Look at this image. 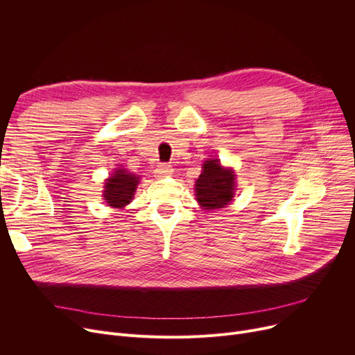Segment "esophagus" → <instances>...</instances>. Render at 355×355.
Returning <instances> with one entry per match:
<instances>
[{"label": "esophagus", "instance_id": "esophagus-1", "mask_svg": "<svg viewBox=\"0 0 355 355\" xmlns=\"http://www.w3.org/2000/svg\"><path fill=\"white\" fill-rule=\"evenodd\" d=\"M173 174V168L171 165L168 164H159L158 168H157V177L162 178V177H166V175H171Z\"/></svg>", "mask_w": 355, "mask_h": 355}]
</instances>
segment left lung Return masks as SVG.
Here are the masks:
<instances>
[{
    "mask_svg": "<svg viewBox=\"0 0 355 355\" xmlns=\"http://www.w3.org/2000/svg\"><path fill=\"white\" fill-rule=\"evenodd\" d=\"M236 174L225 168L218 159H207L202 173L196 181V197L204 210L223 209L233 200L236 191Z\"/></svg>",
    "mask_w": 355,
    "mask_h": 355,
    "instance_id": "1",
    "label": "left lung"
}]
</instances>
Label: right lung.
<instances>
[{
  "mask_svg": "<svg viewBox=\"0 0 355 355\" xmlns=\"http://www.w3.org/2000/svg\"><path fill=\"white\" fill-rule=\"evenodd\" d=\"M138 184V175L129 173L125 168H119L105 181L103 200L110 207L122 209L134 198Z\"/></svg>",
  "mask_w": 355,
  "mask_h": 355,
  "instance_id": "right-lung-1",
  "label": "right lung"
}]
</instances>
